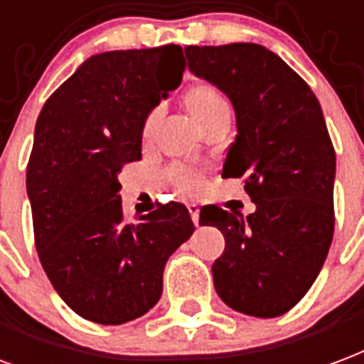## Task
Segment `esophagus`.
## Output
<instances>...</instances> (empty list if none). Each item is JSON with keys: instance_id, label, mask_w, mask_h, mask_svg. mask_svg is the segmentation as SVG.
<instances>
[{"instance_id": "34e87169", "label": "esophagus", "mask_w": 364, "mask_h": 364, "mask_svg": "<svg viewBox=\"0 0 364 364\" xmlns=\"http://www.w3.org/2000/svg\"><path fill=\"white\" fill-rule=\"evenodd\" d=\"M187 208H189V214H191V218H193V223H195V225H198V220H200V208H198L196 204H189Z\"/></svg>"}]
</instances>
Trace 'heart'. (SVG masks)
Instances as JSON below:
<instances>
[{"label":"heart","mask_w":364,"mask_h":364,"mask_svg":"<svg viewBox=\"0 0 364 364\" xmlns=\"http://www.w3.org/2000/svg\"><path fill=\"white\" fill-rule=\"evenodd\" d=\"M181 102L191 117L196 121V125L203 131H208L212 125H216L220 121L231 119L230 102L223 98V94L210 82L191 85L183 92ZM158 117H160L158 109H152V112H148L144 121H142L141 134L144 142L152 141L156 125H158ZM168 179L183 195H195L203 189L204 185V175L198 169L187 168V166H171L168 169Z\"/></svg>","instance_id":"obj_1"}]
</instances>
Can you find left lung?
<instances>
[{
  "label": "left lung",
  "instance_id": "left-lung-1",
  "mask_svg": "<svg viewBox=\"0 0 364 364\" xmlns=\"http://www.w3.org/2000/svg\"><path fill=\"white\" fill-rule=\"evenodd\" d=\"M189 69L228 94L237 134L222 177L245 181L257 210L243 218L216 204L225 250L212 264L214 287L233 311L274 318L297 305L324 264L333 237L336 150L311 86L258 44L187 46Z\"/></svg>",
  "mask_w": 364,
  "mask_h": 364
}]
</instances>
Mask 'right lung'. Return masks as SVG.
<instances>
[{"label": "right lung", "mask_w": 364, "mask_h": 364, "mask_svg": "<svg viewBox=\"0 0 364 364\" xmlns=\"http://www.w3.org/2000/svg\"><path fill=\"white\" fill-rule=\"evenodd\" d=\"M185 73L181 46L92 55L46 100L26 166L34 245L85 320L125 324L160 301L168 258L195 231L181 203L129 222L119 171L141 160L142 121Z\"/></svg>", "instance_id": "right-lung-1"}]
</instances>
